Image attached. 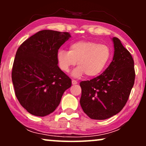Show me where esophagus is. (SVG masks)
<instances>
[{
	"instance_id": "obj_1",
	"label": "esophagus",
	"mask_w": 146,
	"mask_h": 146,
	"mask_svg": "<svg viewBox=\"0 0 146 146\" xmlns=\"http://www.w3.org/2000/svg\"><path fill=\"white\" fill-rule=\"evenodd\" d=\"M78 82L76 81V80H72V84H78Z\"/></svg>"
}]
</instances>
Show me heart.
I'll return each instance as SVG.
<instances>
[{"label":"heart","instance_id":"heart-1","mask_svg":"<svg viewBox=\"0 0 146 146\" xmlns=\"http://www.w3.org/2000/svg\"><path fill=\"white\" fill-rule=\"evenodd\" d=\"M112 57L108 45L93 41L75 42L69 46V51L60 49L56 54L58 67L67 73L78 62V66L72 73L75 78L86 74L88 78L100 75L109 64Z\"/></svg>","mask_w":146,"mask_h":146}]
</instances>
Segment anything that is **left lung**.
I'll use <instances>...</instances> for the list:
<instances>
[{"label":"left lung","instance_id":"left-lung-1","mask_svg":"<svg viewBox=\"0 0 146 146\" xmlns=\"http://www.w3.org/2000/svg\"><path fill=\"white\" fill-rule=\"evenodd\" d=\"M113 61L104 72L96 78L80 84V105L93 119L103 120L119 113L128 101L135 83L134 60L117 38H113Z\"/></svg>","mask_w":146,"mask_h":146}]
</instances>
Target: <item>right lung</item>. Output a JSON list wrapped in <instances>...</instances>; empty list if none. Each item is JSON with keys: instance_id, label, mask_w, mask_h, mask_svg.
Here are the masks:
<instances>
[{"instance_id": "right-lung-1", "label": "right lung", "mask_w": 146, "mask_h": 146, "mask_svg": "<svg viewBox=\"0 0 146 146\" xmlns=\"http://www.w3.org/2000/svg\"><path fill=\"white\" fill-rule=\"evenodd\" d=\"M68 32L38 31L18 48L11 72L15 94L27 112L44 117L60 104L71 80L58 67V49L71 38Z\"/></svg>"}]
</instances>
